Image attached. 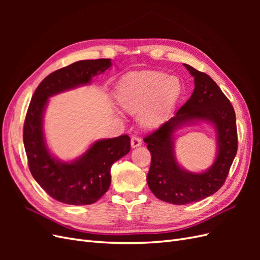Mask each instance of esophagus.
<instances>
[{
    "mask_svg": "<svg viewBox=\"0 0 260 260\" xmlns=\"http://www.w3.org/2000/svg\"><path fill=\"white\" fill-rule=\"evenodd\" d=\"M142 145V140H141V138L135 136L131 138V147L132 148H136V147H139Z\"/></svg>",
    "mask_w": 260,
    "mask_h": 260,
    "instance_id": "34e87169",
    "label": "esophagus"
}]
</instances>
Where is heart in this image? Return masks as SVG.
Returning <instances> with one entry per match:
<instances>
[{
    "instance_id": "heart-1",
    "label": "heart",
    "mask_w": 260,
    "mask_h": 260,
    "mask_svg": "<svg viewBox=\"0 0 260 260\" xmlns=\"http://www.w3.org/2000/svg\"><path fill=\"white\" fill-rule=\"evenodd\" d=\"M182 94L179 78L148 70L129 75L118 84L116 100L129 114H140L143 127L155 129L166 121Z\"/></svg>"
}]
</instances>
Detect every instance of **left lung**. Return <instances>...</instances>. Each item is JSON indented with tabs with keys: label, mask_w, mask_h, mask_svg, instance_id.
Listing matches in <instances>:
<instances>
[{
	"label": "left lung",
	"mask_w": 260,
	"mask_h": 260,
	"mask_svg": "<svg viewBox=\"0 0 260 260\" xmlns=\"http://www.w3.org/2000/svg\"><path fill=\"white\" fill-rule=\"evenodd\" d=\"M194 77V91L174 117L162 123L144 142L152 155L146 181L157 199L175 205L199 202L222 186L238 151L235 113L230 101L205 73L184 64ZM206 121L216 131V158L203 173L181 168L175 157L174 133L184 125Z\"/></svg>",
	"instance_id": "8db88e82"
}]
</instances>
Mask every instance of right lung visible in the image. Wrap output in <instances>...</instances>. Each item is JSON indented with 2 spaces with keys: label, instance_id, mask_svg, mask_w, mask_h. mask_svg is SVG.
Here are the masks:
<instances>
[{
  "label": "right lung",
  "instance_id": "add662e5",
  "mask_svg": "<svg viewBox=\"0 0 260 260\" xmlns=\"http://www.w3.org/2000/svg\"><path fill=\"white\" fill-rule=\"evenodd\" d=\"M109 58L79 60L49 75L31 99L23 124L25 145L31 175L51 198L68 205H90L111 185L112 165L130 152V138L123 135L95 141L72 161L53 156L46 145L43 118L49 98L90 84L93 77L112 66Z\"/></svg>",
  "mask_w": 260,
  "mask_h": 260
}]
</instances>
